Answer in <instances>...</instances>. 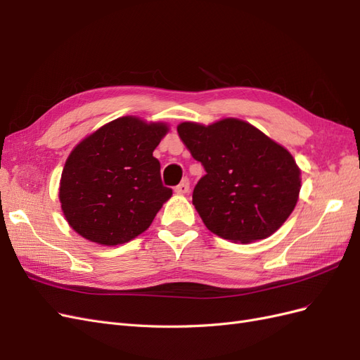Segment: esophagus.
Here are the masks:
<instances>
[{
  "label": "esophagus",
  "instance_id": "esophagus-1",
  "mask_svg": "<svg viewBox=\"0 0 360 360\" xmlns=\"http://www.w3.org/2000/svg\"><path fill=\"white\" fill-rule=\"evenodd\" d=\"M176 193H179V195H183V193H188L189 192V180L188 179H184V180H181V183L179 184V186H176Z\"/></svg>",
  "mask_w": 360,
  "mask_h": 360
}]
</instances>
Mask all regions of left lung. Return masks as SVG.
<instances>
[{
    "label": "left lung",
    "instance_id": "left-lung-1",
    "mask_svg": "<svg viewBox=\"0 0 360 360\" xmlns=\"http://www.w3.org/2000/svg\"><path fill=\"white\" fill-rule=\"evenodd\" d=\"M177 132L205 169L192 202L213 234L250 243L279 230L302 186L300 168L285 147L238 118L209 126L184 122Z\"/></svg>",
    "mask_w": 360,
    "mask_h": 360
}]
</instances>
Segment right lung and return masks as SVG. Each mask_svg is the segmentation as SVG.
I'll return each mask as SVG.
<instances>
[{
    "mask_svg": "<svg viewBox=\"0 0 360 360\" xmlns=\"http://www.w3.org/2000/svg\"><path fill=\"white\" fill-rule=\"evenodd\" d=\"M167 123L135 115L103 124L76 146L60 180L61 210L86 240L117 246L144 233L172 191L160 180L153 156Z\"/></svg>",
    "mask_w": 360,
    "mask_h": 360,
    "instance_id": "add662e5",
    "label": "right lung"
}]
</instances>
